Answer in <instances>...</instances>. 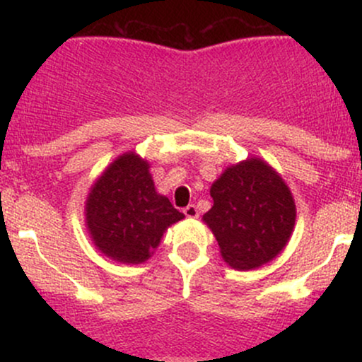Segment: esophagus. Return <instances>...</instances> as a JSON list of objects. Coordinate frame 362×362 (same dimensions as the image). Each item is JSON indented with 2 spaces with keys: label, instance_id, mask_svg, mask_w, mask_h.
<instances>
[{
  "label": "esophagus",
  "instance_id": "1",
  "mask_svg": "<svg viewBox=\"0 0 362 362\" xmlns=\"http://www.w3.org/2000/svg\"><path fill=\"white\" fill-rule=\"evenodd\" d=\"M184 214L187 216V218H190V219H195V218H199V211H197V206H194V204H189L184 209Z\"/></svg>",
  "mask_w": 362,
  "mask_h": 362
}]
</instances>
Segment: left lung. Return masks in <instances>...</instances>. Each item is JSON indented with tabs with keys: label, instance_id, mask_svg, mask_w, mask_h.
Wrapping results in <instances>:
<instances>
[{
	"label": "left lung",
	"instance_id": "1",
	"mask_svg": "<svg viewBox=\"0 0 362 362\" xmlns=\"http://www.w3.org/2000/svg\"><path fill=\"white\" fill-rule=\"evenodd\" d=\"M211 197L214 204L202 219L233 269L260 267L288 245L296 206L289 187L264 160L248 158L228 167L211 185Z\"/></svg>",
	"mask_w": 362,
	"mask_h": 362
}]
</instances>
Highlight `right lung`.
<instances>
[{
  "mask_svg": "<svg viewBox=\"0 0 362 362\" xmlns=\"http://www.w3.org/2000/svg\"><path fill=\"white\" fill-rule=\"evenodd\" d=\"M91 242L112 260L143 264L173 223L184 219L155 189L149 163L124 153L91 185L85 206Z\"/></svg>",
  "mask_w": 362,
  "mask_h": 362,
  "instance_id": "obj_1",
  "label": "right lung"
}]
</instances>
